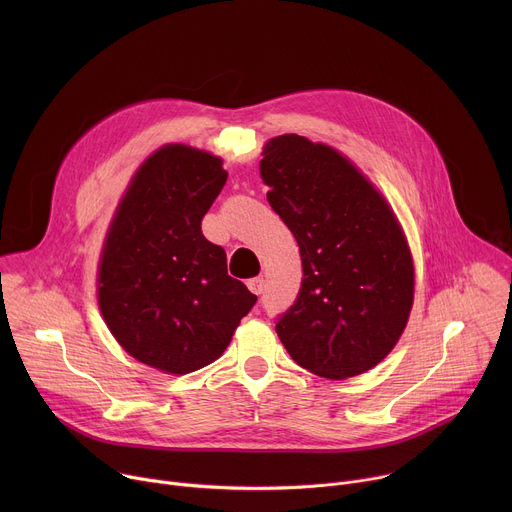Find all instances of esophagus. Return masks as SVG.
I'll list each match as a JSON object with an SVG mask.
<instances>
[{
    "mask_svg": "<svg viewBox=\"0 0 512 512\" xmlns=\"http://www.w3.org/2000/svg\"><path fill=\"white\" fill-rule=\"evenodd\" d=\"M247 285H249V289L253 291L255 296H261V294H263V289H265V279L259 275V277L249 279V281H247Z\"/></svg>",
    "mask_w": 512,
    "mask_h": 512,
    "instance_id": "obj_1",
    "label": "esophagus"
}]
</instances>
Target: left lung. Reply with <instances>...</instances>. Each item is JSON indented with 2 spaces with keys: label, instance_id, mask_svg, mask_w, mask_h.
Listing matches in <instances>:
<instances>
[{
  "label": "left lung",
  "instance_id": "8db88e82",
  "mask_svg": "<svg viewBox=\"0 0 512 512\" xmlns=\"http://www.w3.org/2000/svg\"><path fill=\"white\" fill-rule=\"evenodd\" d=\"M267 200L302 255V287L275 324L300 367L344 381L375 369L413 308L415 265L381 190L332 145L271 137L259 164Z\"/></svg>",
  "mask_w": 512,
  "mask_h": 512
}]
</instances>
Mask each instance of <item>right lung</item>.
Returning <instances> with one entry per match:
<instances>
[{
	"label": "right lung",
	"mask_w": 512,
	"mask_h": 512,
	"mask_svg": "<svg viewBox=\"0 0 512 512\" xmlns=\"http://www.w3.org/2000/svg\"><path fill=\"white\" fill-rule=\"evenodd\" d=\"M227 176L221 156L166 143L131 176L105 235L101 316L129 356L168 375L214 362L257 302L200 229Z\"/></svg>",
	"instance_id": "add662e5"
}]
</instances>
